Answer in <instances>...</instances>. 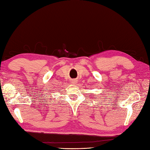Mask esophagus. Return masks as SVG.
Returning a JSON list of instances; mask_svg holds the SVG:
<instances>
[{
  "label": "esophagus",
  "mask_w": 150,
  "mask_h": 150,
  "mask_svg": "<svg viewBox=\"0 0 150 150\" xmlns=\"http://www.w3.org/2000/svg\"><path fill=\"white\" fill-rule=\"evenodd\" d=\"M72 84H74V85H76V84L78 83V80H76V79H72Z\"/></svg>",
  "instance_id": "1"
}]
</instances>
